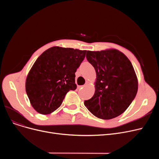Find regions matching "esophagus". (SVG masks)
<instances>
[{
  "label": "esophagus",
  "mask_w": 159,
  "mask_h": 159,
  "mask_svg": "<svg viewBox=\"0 0 159 159\" xmlns=\"http://www.w3.org/2000/svg\"><path fill=\"white\" fill-rule=\"evenodd\" d=\"M84 87V85H83V86H77L78 89H82V88H83Z\"/></svg>",
  "instance_id": "obj_1"
}]
</instances>
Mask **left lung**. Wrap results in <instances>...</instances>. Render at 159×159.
I'll list each match as a JSON object with an SVG mask.
<instances>
[{"label": "left lung", "instance_id": "left-lung-1", "mask_svg": "<svg viewBox=\"0 0 159 159\" xmlns=\"http://www.w3.org/2000/svg\"><path fill=\"white\" fill-rule=\"evenodd\" d=\"M86 58L94 67L97 80L95 94L84 101V105L97 118H115L126 110L137 95L134 68L128 57L116 49L88 51Z\"/></svg>", "mask_w": 159, "mask_h": 159}]
</instances>
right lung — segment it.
<instances>
[{
	"instance_id": "1",
	"label": "right lung",
	"mask_w": 159,
	"mask_h": 159,
	"mask_svg": "<svg viewBox=\"0 0 159 159\" xmlns=\"http://www.w3.org/2000/svg\"><path fill=\"white\" fill-rule=\"evenodd\" d=\"M86 51L55 46L42 53L30 71L26 91L31 106L48 115L59 107L66 93L75 90V74Z\"/></svg>"
}]
</instances>
